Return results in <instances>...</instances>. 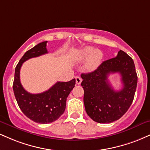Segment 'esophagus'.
Listing matches in <instances>:
<instances>
[{"instance_id": "1", "label": "esophagus", "mask_w": 150, "mask_h": 150, "mask_svg": "<svg viewBox=\"0 0 150 150\" xmlns=\"http://www.w3.org/2000/svg\"><path fill=\"white\" fill-rule=\"evenodd\" d=\"M75 80H76V84H80L82 82V78L80 77H75Z\"/></svg>"}]
</instances>
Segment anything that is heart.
<instances>
[{
  "label": "heart",
  "instance_id": "heart-1",
  "mask_svg": "<svg viewBox=\"0 0 150 150\" xmlns=\"http://www.w3.org/2000/svg\"><path fill=\"white\" fill-rule=\"evenodd\" d=\"M103 58V54L99 50H95L91 47H87L81 50L79 59L80 61H86L89 59L88 68L90 70H94L100 64Z\"/></svg>",
  "mask_w": 150,
  "mask_h": 150
}]
</instances>
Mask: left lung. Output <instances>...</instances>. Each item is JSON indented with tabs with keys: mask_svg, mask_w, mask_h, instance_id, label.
<instances>
[{
	"mask_svg": "<svg viewBox=\"0 0 150 150\" xmlns=\"http://www.w3.org/2000/svg\"><path fill=\"white\" fill-rule=\"evenodd\" d=\"M119 72L123 88L115 91L109 84L108 75ZM84 91L86 113L98 123L108 124L121 118L132 104L138 76L132 58L122 50L116 57L102 63L94 71L81 75Z\"/></svg>",
	"mask_w": 150,
	"mask_h": 150,
	"instance_id": "left-lung-1",
	"label": "left lung"
}]
</instances>
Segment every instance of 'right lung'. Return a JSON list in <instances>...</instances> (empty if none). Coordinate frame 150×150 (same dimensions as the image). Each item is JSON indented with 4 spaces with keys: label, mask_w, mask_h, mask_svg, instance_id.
Masks as SVG:
<instances>
[{
    "label": "right lung",
    "mask_w": 150,
    "mask_h": 150,
    "mask_svg": "<svg viewBox=\"0 0 150 150\" xmlns=\"http://www.w3.org/2000/svg\"><path fill=\"white\" fill-rule=\"evenodd\" d=\"M47 41L39 43L28 50L15 68L13 91L18 105L30 120L36 123L48 124L54 122L64 112L66 99L75 84V79L69 82H57L47 91L32 94L23 89L20 82V69L23 63L47 53Z\"/></svg>",
    "instance_id": "right-lung-1"
}]
</instances>
